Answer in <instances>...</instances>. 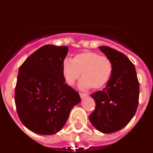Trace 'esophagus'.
I'll use <instances>...</instances> for the list:
<instances>
[{"label": "esophagus", "mask_w": 153, "mask_h": 153, "mask_svg": "<svg viewBox=\"0 0 153 153\" xmlns=\"http://www.w3.org/2000/svg\"><path fill=\"white\" fill-rule=\"evenodd\" d=\"M79 97H80V98H81V99H83V98H84V97H88V95H87V94H86V93H79Z\"/></svg>", "instance_id": "34e87169"}]
</instances>
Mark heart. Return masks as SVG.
<instances>
[{"instance_id":"heart-1","label":"heart","mask_w":153,"mask_h":153,"mask_svg":"<svg viewBox=\"0 0 153 153\" xmlns=\"http://www.w3.org/2000/svg\"><path fill=\"white\" fill-rule=\"evenodd\" d=\"M62 73L69 86H74L81 74L79 89L87 90L91 87L99 90L109 82L113 73V63L107 56L86 51L76 54L72 60H65L62 64Z\"/></svg>"}]
</instances>
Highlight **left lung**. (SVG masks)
I'll return each mask as SVG.
<instances>
[{
  "instance_id": "left-lung-1",
  "label": "left lung",
  "mask_w": 153,
  "mask_h": 153,
  "mask_svg": "<svg viewBox=\"0 0 153 153\" xmlns=\"http://www.w3.org/2000/svg\"><path fill=\"white\" fill-rule=\"evenodd\" d=\"M113 63V73L106 86L91 94L96 102L90 121L97 130L111 133L130 122L137 109L140 83L134 64L125 54L109 47H99Z\"/></svg>"
}]
</instances>
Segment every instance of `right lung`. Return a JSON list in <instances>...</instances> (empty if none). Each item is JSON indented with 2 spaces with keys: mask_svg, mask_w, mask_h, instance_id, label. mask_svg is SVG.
Wrapping results in <instances>:
<instances>
[{
  "mask_svg": "<svg viewBox=\"0 0 153 153\" xmlns=\"http://www.w3.org/2000/svg\"><path fill=\"white\" fill-rule=\"evenodd\" d=\"M66 46H43L23 63L15 87L16 108L21 123L41 135L58 132L72 108L80 102L78 92L65 83L62 64Z\"/></svg>",
  "mask_w": 153,
  "mask_h": 153,
  "instance_id": "add662e5",
  "label": "right lung"
}]
</instances>
